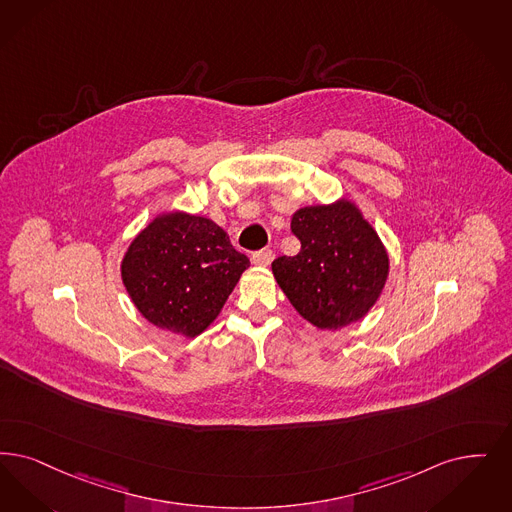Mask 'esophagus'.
Returning <instances> with one entry per match:
<instances>
[{"label": "esophagus", "instance_id": "esophagus-1", "mask_svg": "<svg viewBox=\"0 0 512 512\" xmlns=\"http://www.w3.org/2000/svg\"><path fill=\"white\" fill-rule=\"evenodd\" d=\"M272 259H274V255H272L270 249H261V251L251 255V261L255 266H268L272 263Z\"/></svg>", "mask_w": 512, "mask_h": 512}]
</instances>
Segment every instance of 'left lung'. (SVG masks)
Instances as JSON below:
<instances>
[{
	"label": "left lung",
	"mask_w": 512,
	"mask_h": 512,
	"mask_svg": "<svg viewBox=\"0 0 512 512\" xmlns=\"http://www.w3.org/2000/svg\"><path fill=\"white\" fill-rule=\"evenodd\" d=\"M301 251L278 257L272 274L293 308L314 328L335 331L362 320L379 301L389 251L350 198L305 205L291 217Z\"/></svg>",
	"instance_id": "left-lung-1"
}]
</instances>
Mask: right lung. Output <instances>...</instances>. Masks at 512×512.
<instances>
[{
  "mask_svg": "<svg viewBox=\"0 0 512 512\" xmlns=\"http://www.w3.org/2000/svg\"><path fill=\"white\" fill-rule=\"evenodd\" d=\"M247 268L221 226L177 209L158 213L131 240L120 274L144 320L194 339L221 314Z\"/></svg>",
  "mask_w": 512,
  "mask_h": 512,
  "instance_id": "1",
  "label": "right lung"
}]
</instances>
